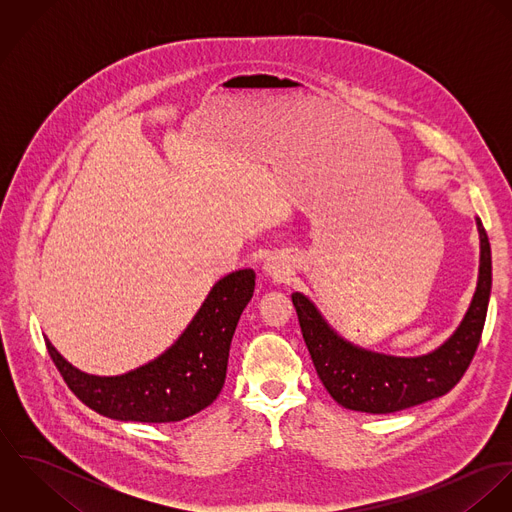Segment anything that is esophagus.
Masks as SVG:
<instances>
[{
	"mask_svg": "<svg viewBox=\"0 0 512 512\" xmlns=\"http://www.w3.org/2000/svg\"><path fill=\"white\" fill-rule=\"evenodd\" d=\"M264 272H266L268 278L282 282V280H286V278L290 276V266H288L282 258L270 256V258L266 260V264H264Z\"/></svg>",
	"mask_w": 512,
	"mask_h": 512,
	"instance_id": "obj_1",
	"label": "esophagus"
}]
</instances>
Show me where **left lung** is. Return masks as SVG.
<instances>
[{
	"label": "left lung",
	"mask_w": 512,
	"mask_h": 512,
	"mask_svg": "<svg viewBox=\"0 0 512 512\" xmlns=\"http://www.w3.org/2000/svg\"><path fill=\"white\" fill-rule=\"evenodd\" d=\"M475 220L481 240L477 290L453 335L428 355L392 357L361 349L337 335L309 297L292 293L311 361L337 404L357 412L390 414L439 398L461 380L481 341L491 297V244L483 222Z\"/></svg>",
	"instance_id": "8db88e82"
}]
</instances>
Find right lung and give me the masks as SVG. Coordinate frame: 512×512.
I'll return each instance as SVG.
<instances>
[{"label":"right lung","instance_id":"1","mask_svg":"<svg viewBox=\"0 0 512 512\" xmlns=\"http://www.w3.org/2000/svg\"><path fill=\"white\" fill-rule=\"evenodd\" d=\"M254 286V270L224 276L163 355L120 376L86 374L63 359L49 339L45 345L74 396L94 412L120 422H179L217 400L230 341Z\"/></svg>","mask_w":512,"mask_h":512}]
</instances>
